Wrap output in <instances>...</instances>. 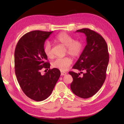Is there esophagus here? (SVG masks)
<instances>
[{
  "label": "esophagus",
  "mask_w": 124,
  "mask_h": 124,
  "mask_svg": "<svg viewBox=\"0 0 124 124\" xmlns=\"http://www.w3.org/2000/svg\"><path fill=\"white\" fill-rule=\"evenodd\" d=\"M61 75H65L67 74V73L64 72H61Z\"/></svg>",
  "instance_id": "1"
}]
</instances>
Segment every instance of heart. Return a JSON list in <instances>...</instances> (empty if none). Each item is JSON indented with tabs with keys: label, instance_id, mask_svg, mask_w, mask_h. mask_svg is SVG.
<instances>
[{
	"label": "heart",
	"instance_id": "b5f03b06",
	"mask_svg": "<svg viewBox=\"0 0 124 124\" xmlns=\"http://www.w3.org/2000/svg\"><path fill=\"white\" fill-rule=\"evenodd\" d=\"M54 40L57 43L66 46L67 54L72 57L76 58L79 56L83 49L82 41L79 40H74L73 37L66 33L62 32L56 35ZM44 51L48 57L52 58L54 53L51 45L49 42H46L44 47ZM73 62L71 57L66 56L64 57L57 58L52 63V66L62 71H66L69 68Z\"/></svg>",
	"mask_w": 124,
	"mask_h": 124
}]
</instances>
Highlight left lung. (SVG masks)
<instances>
[{
  "instance_id": "obj_1",
  "label": "left lung",
  "mask_w": 124,
  "mask_h": 124,
  "mask_svg": "<svg viewBox=\"0 0 124 124\" xmlns=\"http://www.w3.org/2000/svg\"><path fill=\"white\" fill-rule=\"evenodd\" d=\"M77 32L86 35L87 44L72 68L80 71L83 76L73 71L69 72L73 80L70 89L78 97L88 98L97 93L106 80L109 62L108 46L101 35L90 29L83 28Z\"/></svg>"
}]
</instances>
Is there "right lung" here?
<instances>
[{"label": "right lung", "mask_w": 124, "mask_h": 124, "mask_svg": "<svg viewBox=\"0 0 124 124\" xmlns=\"http://www.w3.org/2000/svg\"><path fill=\"white\" fill-rule=\"evenodd\" d=\"M53 32L33 31L18 40L15 50V70L21 88L27 97L41 101L51 95L60 77L57 68L48 70L50 64L44 51L46 39ZM48 70L41 74L42 69Z\"/></svg>", "instance_id": "add662e5"}]
</instances>
